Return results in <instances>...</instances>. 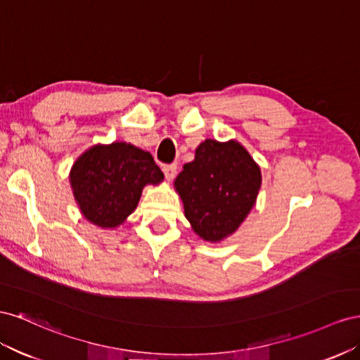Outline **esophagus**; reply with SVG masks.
Instances as JSON below:
<instances>
[{
    "label": "esophagus",
    "instance_id": "1",
    "mask_svg": "<svg viewBox=\"0 0 360 360\" xmlns=\"http://www.w3.org/2000/svg\"><path fill=\"white\" fill-rule=\"evenodd\" d=\"M162 172L166 179L172 181L174 178V174H176V164H166V166H162Z\"/></svg>",
    "mask_w": 360,
    "mask_h": 360
}]
</instances>
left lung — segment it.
Returning <instances> with one entry per match:
<instances>
[{
	"label": "left lung",
	"instance_id": "obj_1",
	"mask_svg": "<svg viewBox=\"0 0 360 360\" xmlns=\"http://www.w3.org/2000/svg\"><path fill=\"white\" fill-rule=\"evenodd\" d=\"M186 217L207 241L238 229L261 188V170L240 143L205 140L174 181Z\"/></svg>",
	"mask_w": 360,
	"mask_h": 360
}]
</instances>
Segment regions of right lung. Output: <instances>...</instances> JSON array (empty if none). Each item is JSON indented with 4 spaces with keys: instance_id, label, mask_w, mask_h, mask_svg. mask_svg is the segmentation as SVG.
<instances>
[{
    "instance_id": "obj_1",
    "label": "right lung",
    "mask_w": 360,
    "mask_h": 360,
    "mask_svg": "<svg viewBox=\"0 0 360 360\" xmlns=\"http://www.w3.org/2000/svg\"><path fill=\"white\" fill-rule=\"evenodd\" d=\"M162 172L149 152L127 143L94 146L70 172V186L84 217L101 228H116L136 210L146 184Z\"/></svg>"
}]
</instances>
